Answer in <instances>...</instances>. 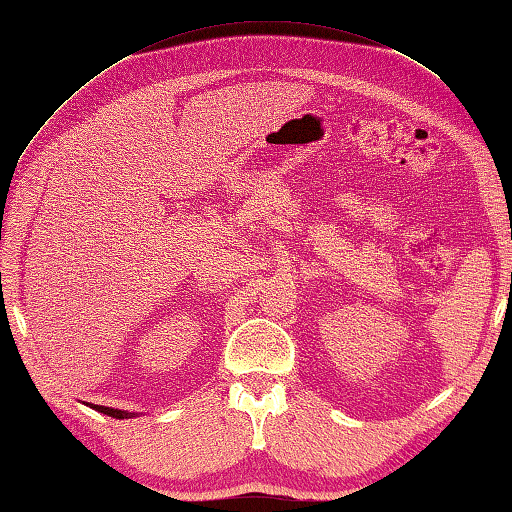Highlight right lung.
<instances>
[{
  "instance_id": "1",
  "label": "right lung",
  "mask_w": 512,
  "mask_h": 512,
  "mask_svg": "<svg viewBox=\"0 0 512 512\" xmlns=\"http://www.w3.org/2000/svg\"><path fill=\"white\" fill-rule=\"evenodd\" d=\"M94 409H96V411H101V413H105V416L118 418V420H123V418H134V416H136V413H127V411L112 409V407H103V405H94Z\"/></svg>"
}]
</instances>
